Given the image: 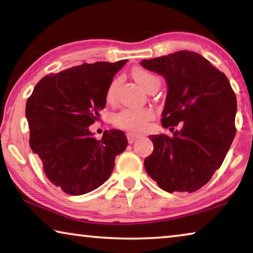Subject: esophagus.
<instances>
[{"label": "esophagus", "instance_id": "1", "mask_svg": "<svg viewBox=\"0 0 253 253\" xmlns=\"http://www.w3.org/2000/svg\"><path fill=\"white\" fill-rule=\"evenodd\" d=\"M126 136H127V139H128V143L129 144H132L135 142V140L137 139V138H139V134H136V132H132V131H128L127 134H126Z\"/></svg>", "mask_w": 253, "mask_h": 253}]
</instances>
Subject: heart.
Segmentation results:
<instances>
[{
    "label": "heart",
    "mask_w": 253,
    "mask_h": 253,
    "mask_svg": "<svg viewBox=\"0 0 253 253\" xmlns=\"http://www.w3.org/2000/svg\"><path fill=\"white\" fill-rule=\"evenodd\" d=\"M132 77L144 90H148L152 87L160 85V78L143 68H135L132 70ZM117 79L113 80L107 89V99H111L114 96ZM154 118V111L149 108H123L114 115L113 123L115 126L128 130H142L146 124Z\"/></svg>",
    "instance_id": "1"
}]
</instances>
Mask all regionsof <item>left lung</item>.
<instances>
[{
    "mask_svg": "<svg viewBox=\"0 0 253 253\" xmlns=\"http://www.w3.org/2000/svg\"><path fill=\"white\" fill-rule=\"evenodd\" d=\"M140 65L164 76L168 95L162 126L174 131L149 136L154 151L145 158V169L169 193L198 191L220 169L233 142V89L223 72L192 51L142 60Z\"/></svg>",
    "mask_w": 253,
    "mask_h": 253,
    "instance_id": "8db88e82",
    "label": "left lung"
}]
</instances>
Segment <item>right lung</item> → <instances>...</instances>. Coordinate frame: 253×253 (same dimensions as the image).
<instances>
[{"label": "right lung", "mask_w": 253, "mask_h": 253, "mask_svg": "<svg viewBox=\"0 0 253 253\" xmlns=\"http://www.w3.org/2000/svg\"><path fill=\"white\" fill-rule=\"evenodd\" d=\"M126 62L83 63L48 75L29 97L30 147L49 181L67 194L83 195L102 185L127 147L122 130H106L99 140L89 130L105 108L114 76Z\"/></svg>", "instance_id": "right-lung-1"}]
</instances>
